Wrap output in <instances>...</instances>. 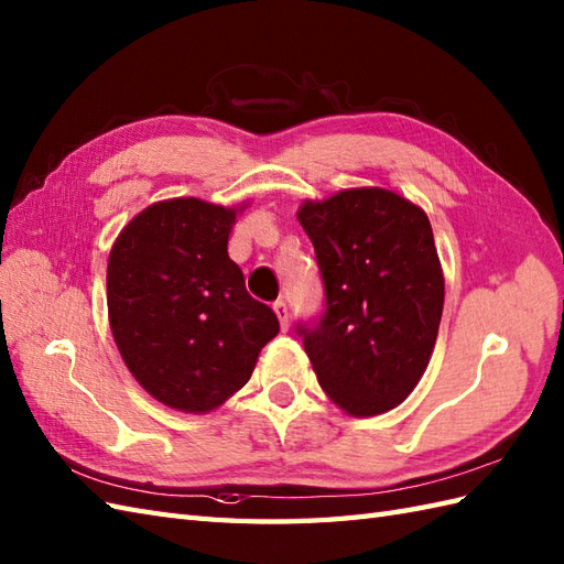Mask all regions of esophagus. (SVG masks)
I'll list each match as a JSON object with an SVG mask.
<instances>
[{
	"label": "esophagus",
	"mask_w": 564,
	"mask_h": 564,
	"mask_svg": "<svg viewBox=\"0 0 564 564\" xmlns=\"http://www.w3.org/2000/svg\"><path fill=\"white\" fill-rule=\"evenodd\" d=\"M273 312H276V317H279L283 329H288V319H291V314H288V305L283 303V300H276V303H273Z\"/></svg>",
	"instance_id": "34e87169"
}]
</instances>
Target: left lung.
I'll list each match as a JSON object with an SVG mask.
<instances>
[{
  "label": "left lung",
  "instance_id": "8db88e82",
  "mask_svg": "<svg viewBox=\"0 0 564 564\" xmlns=\"http://www.w3.org/2000/svg\"><path fill=\"white\" fill-rule=\"evenodd\" d=\"M326 310L303 329L319 387L348 415L397 409L437 341L444 273L425 212L384 187H352L303 202Z\"/></svg>",
  "mask_w": 564,
  "mask_h": 564
}]
</instances>
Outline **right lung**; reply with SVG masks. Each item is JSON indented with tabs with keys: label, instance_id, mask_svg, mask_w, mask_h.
Returning a JSON list of instances; mask_svg holds the SVG:
<instances>
[{
	"label": "right lung",
	"instance_id": "1",
	"mask_svg": "<svg viewBox=\"0 0 564 564\" xmlns=\"http://www.w3.org/2000/svg\"><path fill=\"white\" fill-rule=\"evenodd\" d=\"M250 202H155L127 223L108 257V319L137 382L167 409L208 413L252 377L279 334L273 310L247 293L228 257Z\"/></svg>",
	"mask_w": 564,
	"mask_h": 564
}]
</instances>
